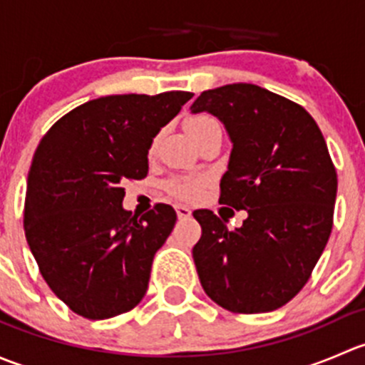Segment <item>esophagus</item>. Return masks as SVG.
I'll list each match as a JSON object with an SVG mask.
<instances>
[{
	"instance_id": "obj_1",
	"label": "esophagus",
	"mask_w": 365,
	"mask_h": 365,
	"mask_svg": "<svg viewBox=\"0 0 365 365\" xmlns=\"http://www.w3.org/2000/svg\"><path fill=\"white\" fill-rule=\"evenodd\" d=\"M175 210H176V215H178L180 220L190 219V215H192L190 208H187V206H183V205H176Z\"/></svg>"
}]
</instances>
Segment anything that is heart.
<instances>
[{"mask_svg": "<svg viewBox=\"0 0 365 365\" xmlns=\"http://www.w3.org/2000/svg\"><path fill=\"white\" fill-rule=\"evenodd\" d=\"M217 121L210 116H194L187 121L185 128L189 132L190 138L197 134V132L203 130L208 125H215ZM205 185V178L201 176H192V175H182V176H173L168 180L165 187H168L169 192L173 196L180 197V200H194L201 194Z\"/></svg>", "mask_w": 365, "mask_h": 365, "instance_id": "obj_1", "label": "heart"}]
</instances>
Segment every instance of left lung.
<instances>
[{"instance_id":"1","label":"left lung","mask_w":365,"mask_h":365,"mask_svg":"<svg viewBox=\"0 0 365 365\" xmlns=\"http://www.w3.org/2000/svg\"><path fill=\"white\" fill-rule=\"evenodd\" d=\"M190 111L222 121L233 148L220 203L247 212L233 231L194 212L201 286L227 311H275L304 288L332 231L337 173L322 130L302 106L247 83L203 91Z\"/></svg>"}]
</instances>
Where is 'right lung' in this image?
<instances>
[{"mask_svg": "<svg viewBox=\"0 0 365 365\" xmlns=\"http://www.w3.org/2000/svg\"><path fill=\"white\" fill-rule=\"evenodd\" d=\"M189 91L109 95L72 109L40 141L28 173L24 233L53 293L76 314L108 319L148 289L153 256L176 222L169 205L138 219L125 180L148 175L153 138Z\"/></svg>", "mask_w": 365, "mask_h": 365, "instance_id": "add662e5", "label": "right lung"}]
</instances>
